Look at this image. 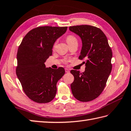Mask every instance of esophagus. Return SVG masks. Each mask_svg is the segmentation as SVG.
I'll return each mask as SVG.
<instances>
[{
    "label": "esophagus",
    "mask_w": 131,
    "mask_h": 131,
    "mask_svg": "<svg viewBox=\"0 0 131 131\" xmlns=\"http://www.w3.org/2000/svg\"><path fill=\"white\" fill-rule=\"evenodd\" d=\"M65 71H66V73H69V72H70V71H69V69H68V68H66V69H65Z\"/></svg>",
    "instance_id": "obj_1"
}]
</instances>
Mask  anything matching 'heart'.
<instances>
[{"instance_id": "heart-1", "label": "heart", "mask_w": 131, "mask_h": 131, "mask_svg": "<svg viewBox=\"0 0 131 131\" xmlns=\"http://www.w3.org/2000/svg\"><path fill=\"white\" fill-rule=\"evenodd\" d=\"M66 41L68 43V44L69 45H71L73 43H77V39L73 35H69L66 37ZM56 42L54 43V46L56 45Z\"/></svg>"}]
</instances>
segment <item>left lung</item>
I'll return each instance as SVG.
<instances>
[{
	"instance_id": "1",
	"label": "left lung",
	"mask_w": 131,
	"mask_h": 131,
	"mask_svg": "<svg viewBox=\"0 0 131 131\" xmlns=\"http://www.w3.org/2000/svg\"><path fill=\"white\" fill-rule=\"evenodd\" d=\"M82 42L79 59L85 60V71L71 70L74 81L71 88L74 97L82 102L95 99L103 92L112 71V51L100 28L90 25L70 26Z\"/></svg>"
}]
</instances>
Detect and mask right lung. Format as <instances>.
Segmentation results:
<instances>
[{
  "label": "right lung",
  "mask_w": 131,
  "mask_h": 131,
  "mask_svg": "<svg viewBox=\"0 0 131 131\" xmlns=\"http://www.w3.org/2000/svg\"><path fill=\"white\" fill-rule=\"evenodd\" d=\"M67 27L41 26L30 31L23 39L17 54L16 74L26 95L37 103H49L56 96L57 83L65 73L63 67L46 68L54 42Z\"/></svg>",
  "instance_id": "add662e5"
}]
</instances>
